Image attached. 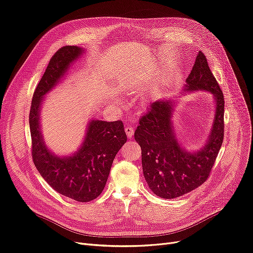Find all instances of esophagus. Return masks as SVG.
Returning <instances> with one entry per match:
<instances>
[{
    "instance_id": "1",
    "label": "esophagus",
    "mask_w": 253,
    "mask_h": 253,
    "mask_svg": "<svg viewBox=\"0 0 253 253\" xmlns=\"http://www.w3.org/2000/svg\"><path fill=\"white\" fill-rule=\"evenodd\" d=\"M125 132H126V135L128 138H131L133 136V133H134V128L133 127H130V126H127L125 128Z\"/></svg>"
}]
</instances>
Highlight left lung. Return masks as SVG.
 Segmentation results:
<instances>
[{
    "mask_svg": "<svg viewBox=\"0 0 253 253\" xmlns=\"http://www.w3.org/2000/svg\"><path fill=\"white\" fill-rule=\"evenodd\" d=\"M210 92L214 96L215 115L205 145L194 152L186 150L177 138L172 125L174 99L151 103L139 120L134 138L141 148V164L150 189L162 199H175L207 181L224 135V98L212 74L207 58L199 51L184 92Z\"/></svg>",
    "mask_w": 253,
    "mask_h": 253,
    "instance_id": "8db88e82",
    "label": "left lung"
}]
</instances>
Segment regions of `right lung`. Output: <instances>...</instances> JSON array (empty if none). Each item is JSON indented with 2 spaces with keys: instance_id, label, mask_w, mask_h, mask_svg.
<instances>
[{
  "instance_id": "right-lung-1",
  "label": "right lung",
  "mask_w": 253,
  "mask_h": 253,
  "mask_svg": "<svg viewBox=\"0 0 253 253\" xmlns=\"http://www.w3.org/2000/svg\"><path fill=\"white\" fill-rule=\"evenodd\" d=\"M83 52L82 47L67 45L53 54L33 95L30 130L32 157L41 177L62 195L86 203L104 189L117 153L127 140L123 123L91 120L81 147L69 156H58L47 148L40 123L44 96L54 89Z\"/></svg>"
}]
</instances>
